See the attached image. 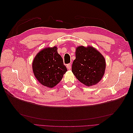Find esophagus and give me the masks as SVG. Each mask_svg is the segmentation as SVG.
I'll use <instances>...</instances> for the list:
<instances>
[{"label": "esophagus", "instance_id": "obj_1", "mask_svg": "<svg viewBox=\"0 0 133 133\" xmlns=\"http://www.w3.org/2000/svg\"><path fill=\"white\" fill-rule=\"evenodd\" d=\"M66 67H67V68H68V69L70 70V69H71V64H68L67 65H66Z\"/></svg>", "mask_w": 133, "mask_h": 133}]
</instances>
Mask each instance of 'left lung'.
Instances as JSON below:
<instances>
[{
  "label": "left lung",
  "instance_id": "1",
  "mask_svg": "<svg viewBox=\"0 0 133 133\" xmlns=\"http://www.w3.org/2000/svg\"><path fill=\"white\" fill-rule=\"evenodd\" d=\"M71 70L80 82L90 87L99 83L105 73L106 63L102 54L92 46L76 48Z\"/></svg>",
  "mask_w": 133,
  "mask_h": 133
}]
</instances>
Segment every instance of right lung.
<instances>
[{
  "label": "right lung",
  "instance_id": "obj_1",
  "mask_svg": "<svg viewBox=\"0 0 133 133\" xmlns=\"http://www.w3.org/2000/svg\"><path fill=\"white\" fill-rule=\"evenodd\" d=\"M32 65L35 78L43 85L48 88L57 85L67 71L56 46L46 48L39 52Z\"/></svg>",
  "mask_w": 133,
  "mask_h": 133
}]
</instances>
